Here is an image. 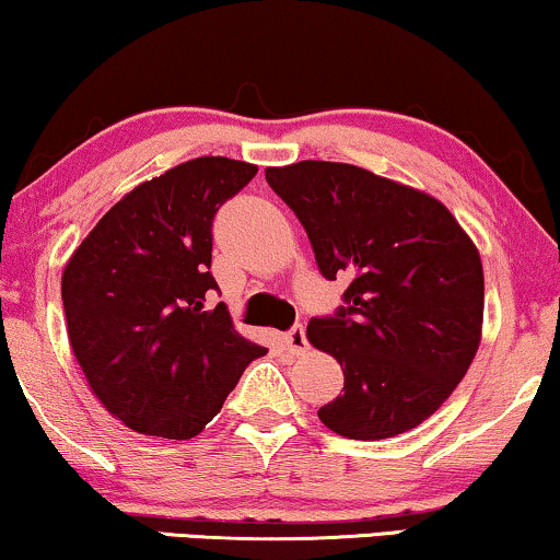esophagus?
<instances>
[{
  "instance_id": "1",
  "label": "esophagus",
  "mask_w": 560,
  "mask_h": 560,
  "mask_svg": "<svg viewBox=\"0 0 560 560\" xmlns=\"http://www.w3.org/2000/svg\"><path fill=\"white\" fill-rule=\"evenodd\" d=\"M282 340H285L288 351L293 355H300L307 348V338H305V328L303 326H293L288 330L285 336H282Z\"/></svg>"
}]
</instances>
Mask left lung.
Instances as JSON below:
<instances>
[{
  "label": "left lung",
  "mask_w": 560,
  "mask_h": 560,
  "mask_svg": "<svg viewBox=\"0 0 560 560\" xmlns=\"http://www.w3.org/2000/svg\"><path fill=\"white\" fill-rule=\"evenodd\" d=\"M293 209L323 278L348 282L336 315L307 340L343 369V394L318 409L348 440L419 427L467 374L482 336L485 278L475 242L429 194L351 164L267 168Z\"/></svg>",
  "instance_id": "8db88e82"
}]
</instances>
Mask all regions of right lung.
<instances>
[{"instance_id": "1", "label": "right lung", "mask_w": 560, "mask_h": 560, "mask_svg": "<svg viewBox=\"0 0 560 560\" xmlns=\"http://www.w3.org/2000/svg\"><path fill=\"white\" fill-rule=\"evenodd\" d=\"M257 166L201 156L113 205L62 272L72 353L93 394L133 432L191 440L265 346L242 338L217 288L212 222Z\"/></svg>"}]
</instances>
